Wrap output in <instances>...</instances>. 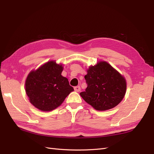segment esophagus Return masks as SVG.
Returning <instances> with one entry per match:
<instances>
[{
	"label": "esophagus",
	"instance_id": "1",
	"mask_svg": "<svg viewBox=\"0 0 154 154\" xmlns=\"http://www.w3.org/2000/svg\"><path fill=\"white\" fill-rule=\"evenodd\" d=\"M74 91L76 92H80L81 90V88L80 86H76V87H74Z\"/></svg>",
	"mask_w": 154,
	"mask_h": 154
}]
</instances>
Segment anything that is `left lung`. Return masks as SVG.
Here are the masks:
<instances>
[{"label": "left lung", "mask_w": 154, "mask_h": 154, "mask_svg": "<svg viewBox=\"0 0 154 154\" xmlns=\"http://www.w3.org/2000/svg\"><path fill=\"white\" fill-rule=\"evenodd\" d=\"M85 80L87 87L80 94L96 110L112 109L125 96L127 88L125 78L106 62H100L91 66Z\"/></svg>", "instance_id": "obj_1"}]
</instances>
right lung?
I'll return each instance as SVG.
<instances>
[{
	"label": "right lung",
	"mask_w": 154,
	"mask_h": 154,
	"mask_svg": "<svg viewBox=\"0 0 154 154\" xmlns=\"http://www.w3.org/2000/svg\"><path fill=\"white\" fill-rule=\"evenodd\" d=\"M62 71V65L51 61L29 74L26 92L36 108L45 112L53 110L74 91L68 79L61 75Z\"/></svg>",
	"instance_id": "obj_1"
}]
</instances>
